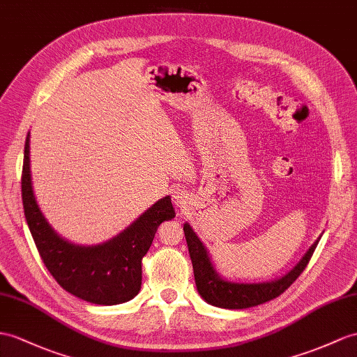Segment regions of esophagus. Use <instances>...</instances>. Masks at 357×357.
Here are the masks:
<instances>
[{
	"mask_svg": "<svg viewBox=\"0 0 357 357\" xmlns=\"http://www.w3.org/2000/svg\"><path fill=\"white\" fill-rule=\"evenodd\" d=\"M172 202L177 207H185L189 202V197L185 192H176L172 195Z\"/></svg>",
	"mask_w": 357,
	"mask_h": 357,
	"instance_id": "1",
	"label": "esophagus"
}]
</instances>
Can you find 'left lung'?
<instances>
[{
  "instance_id": "1",
  "label": "left lung",
  "mask_w": 357,
  "mask_h": 357,
  "mask_svg": "<svg viewBox=\"0 0 357 357\" xmlns=\"http://www.w3.org/2000/svg\"><path fill=\"white\" fill-rule=\"evenodd\" d=\"M185 236L189 248V256L192 260L195 284L199 295L212 306L224 309H247L266 303L279 297L289 286L298 279V275L307 266L309 260L314 255L318 241L309 248L306 255L297 264L292 271H289L282 279L269 283H231L225 282L215 273V269L208 259L207 251L202 241L198 239L189 224H185Z\"/></svg>"
}]
</instances>
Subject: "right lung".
<instances>
[{
  "instance_id": "1",
  "label": "right lung",
  "mask_w": 357,
  "mask_h": 357,
  "mask_svg": "<svg viewBox=\"0 0 357 357\" xmlns=\"http://www.w3.org/2000/svg\"><path fill=\"white\" fill-rule=\"evenodd\" d=\"M29 136L25 139L21 178L22 204L33 241L50 274L65 291L84 301L113 306L132 300L141 289L142 257L150 250L158 227L174 218L171 197L159 199L127 230L106 244H69L51 229L34 199Z\"/></svg>"
}]
</instances>
